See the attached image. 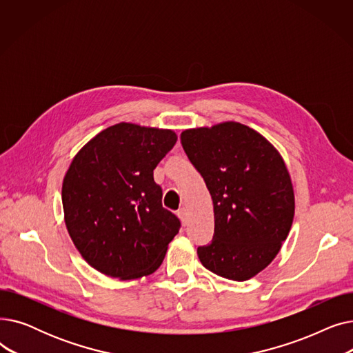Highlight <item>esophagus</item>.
Returning <instances> with one entry per match:
<instances>
[{"label":"esophagus","mask_w":353,"mask_h":353,"mask_svg":"<svg viewBox=\"0 0 353 353\" xmlns=\"http://www.w3.org/2000/svg\"><path fill=\"white\" fill-rule=\"evenodd\" d=\"M177 216L180 217V220L183 221V223H186V221H188V210L186 209H184V208L179 209L177 210Z\"/></svg>","instance_id":"34e87169"}]
</instances>
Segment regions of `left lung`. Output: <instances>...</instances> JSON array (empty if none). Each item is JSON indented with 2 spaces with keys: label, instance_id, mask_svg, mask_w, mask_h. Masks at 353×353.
<instances>
[{
  "label": "left lung",
  "instance_id": "obj_1",
  "mask_svg": "<svg viewBox=\"0 0 353 353\" xmlns=\"http://www.w3.org/2000/svg\"><path fill=\"white\" fill-rule=\"evenodd\" d=\"M180 140L213 200L214 233L197 248L200 262L217 276L248 281L279 253L292 226L285 161L263 136L234 121L186 130Z\"/></svg>",
  "mask_w": 353,
  "mask_h": 353
}]
</instances>
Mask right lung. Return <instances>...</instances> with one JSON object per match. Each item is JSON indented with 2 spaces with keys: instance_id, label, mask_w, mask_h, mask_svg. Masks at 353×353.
<instances>
[{
  "instance_id": "add662e5",
  "label": "right lung",
  "mask_w": 353,
  "mask_h": 353,
  "mask_svg": "<svg viewBox=\"0 0 353 353\" xmlns=\"http://www.w3.org/2000/svg\"><path fill=\"white\" fill-rule=\"evenodd\" d=\"M177 141L172 130L111 125L74 157L63 181L67 230L90 266L137 279L161 265L180 220L161 205L153 170Z\"/></svg>"
}]
</instances>
